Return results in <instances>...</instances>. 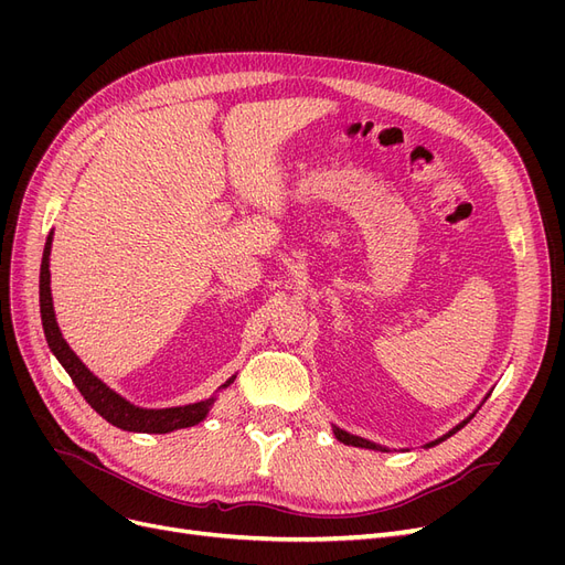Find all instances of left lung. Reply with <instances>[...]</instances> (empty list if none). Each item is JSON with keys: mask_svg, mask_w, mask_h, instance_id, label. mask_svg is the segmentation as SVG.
I'll return each instance as SVG.
<instances>
[{"mask_svg": "<svg viewBox=\"0 0 565 565\" xmlns=\"http://www.w3.org/2000/svg\"><path fill=\"white\" fill-rule=\"evenodd\" d=\"M471 417L473 415H469L465 422H459L452 431H448L446 436H440V438H436V440H431V443H426V448H434V446H438V443H443L446 438H450L452 434H457L461 426L465 424H469L471 422ZM332 431H334V436H337V440H341L344 443V446H353V448H367V450H384L386 452V448H382V446H377V443H372V440H365V438H361V436H353V434H349V431H344V429H339V426H332Z\"/></svg>", "mask_w": 565, "mask_h": 565, "instance_id": "obj_1", "label": "left lung"}]
</instances>
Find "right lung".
I'll use <instances>...</instances> for the list:
<instances>
[{
	"mask_svg": "<svg viewBox=\"0 0 565 565\" xmlns=\"http://www.w3.org/2000/svg\"><path fill=\"white\" fill-rule=\"evenodd\" d=\"M49 254H51V235L46 237L42 268H40V313H42L46 344L51 351H54V355L58 358V363L65 367V372L71 374V380L79 388L84 401H87L106 422L117 426V429L139 431V434H169L174 429H188V426H195L204 417H207L210 407L216 401L214 396L207 401L181 405V407L148 409V407L131 405L129 401L119 396V393H115L110 386L100 382L94 372H89V367L79 361L75 351L67 347V341L63 339V334L58 330V322L54 316V301H51ZM233 382H235V374L221 388L231 386Z\"/></svg>",
	"mask_w": 565,
	"mask_h": 565,
	"instance_id": "right-lung-1",
	"label": "right lung"
}]
</instances>
